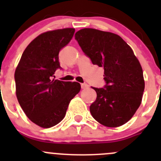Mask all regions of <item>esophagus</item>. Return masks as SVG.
Listing matches in <instances>:
<instances>
[{"mask_svg": "<svg viewBox=\"0 0 161 161\" xmlns=\"http://www.w3.org/2000/svg\"><path fill=\"white\" fill-rule=\"evenodd\" d=\"M89 87V86L87 85L86 83H82L81 84V88L82 89V90H84V89H87Z\"/></svg>", "mask_w": 161, "mask_h": 161, "instance_id": "obj_1", "label": "esophagus"}]
</instances>
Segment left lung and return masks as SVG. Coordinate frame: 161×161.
I'll use <instances>...</instances> for the list:
<instances>
[{
    "label": "left lung",
    "mask_w": 161,
    "mask_h": 161,
    "mask_svg": "<svg viewBox=\"0 0 161 161\" xmlns=\"http://www.w3.org/2000/svg\"><path fill=\"white\" fill-rule=\"evenodd\" d=\"M75 39L92 64L104 69V86L92 87L97 95L90 107L92 118L107 127L125 124L140 106L145 88L139 60L126 42L112 32L82 29Z\"/></svg>",
    "instance_id": "left-lung-1"
}]
</instances>
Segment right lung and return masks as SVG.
Masks as SVG:
<instances>
[{"label": "right lung", "mask_w": 161, "mask_h": 161, "mask_svg": "<svg viewBox=\"0 0 161 161\" xmlns=\"http://www.w3.org/2000/svg\"><path fill=\"white\" fill-rule=\"evenodd\" d=\"M75 29L43 32L24 50L14 72L16 96L26 116L37 125L50 128L62 121L71 100L79 93V82L54 79L62 69L59 52L72 39Z\"/></svg>", "instance_id": "right-lung-1"}]
</instances>
